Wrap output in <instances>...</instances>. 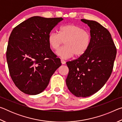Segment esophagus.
<instances>
[{"label": "esophagus", "instance_id": "esophagus-1", "mask_svg": "<svg viewBox=\"0 0 122 122\" xmlns=\"http://www.w3.org/2000/svg\"><path fill=\"white\" fill-rule=\"evenodd\" d=\"M61 62L62 64V65H65V64L66 63V61L63 60H61Z\"/></svg>", "mask_w": 122, "mask_h": 122}]
</instances>
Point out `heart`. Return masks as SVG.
Returning a JSON list of instances; mask_svg holds the SVG:
<instances>
[{
	"mask_svg": "<svg viewBox=\"0 0 122 122\" xmlns=\"http://www.w3.org/2000/svg\"><path fill=\"white\" fill-rule=\"evenodd\" d=\"M63 41L65 46L57 51V55L64 59L71 58L74 55L80 57L89 48L92 36L88 30L74 24L61 26L59 34L53 32L48 35V44L53 50H58Z\"/></svg>",
	"mask_w": 122,
	"mask_h": 122,
	"instance_id": "obj_1",
	"label": "heart"
}]
</instances>
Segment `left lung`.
<instances>
[{
    "label": "left lung",
    "instance_id": "obj_1",
    "mask_svg": "<svg viewBox=\"0 0 122 122\" xmlns=\"http://www.w3.org/2000/svg\"><path fill=\"white\" fill-rule=\"evenodd\" d=\"M90 27L92 42L85 54L67 62L69 73L66 84L78 97H86L102 88L112 71L116 48L108 30L96 21L82 19Z\"/></svg>",
    "mask_w": 122,
    "mask_h": 122
}]
</instances>
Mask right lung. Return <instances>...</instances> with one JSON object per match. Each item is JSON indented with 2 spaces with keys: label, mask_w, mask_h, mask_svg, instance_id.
Here are the masks:
<instances>
[{
  "label": "right lung",
  "mask_w": 122,
  "mask_h": 122,
  "mask_svg": "<svg viewBox=\"0 0 122 122\" xmlns=\"http://www.w3.org/2000/svg\"><path fill=\"white\" fill-rule=\"evenodd\" d=\"M63 20L32 16L16 26L10 34L6 51L10 74L24 93L35 95L42 92L61 66L60 59L50 48L48 36Z\"/></svg>",
  "instance_id": "right-lung-1"
}]
</instances>
